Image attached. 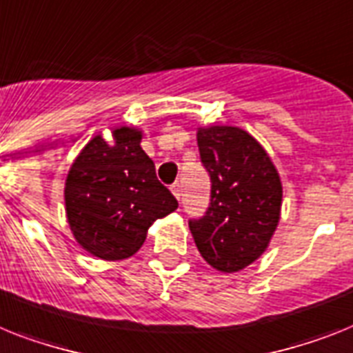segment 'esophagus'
Returning <instances> with one entry per match:
<instances>
[{
  "mask_svg": "<svg viewBox=\"0 0 353 353\" xmlns=\"http://www.w3.org/2000/svg\"><path fill=\"white\" fill-rule=\"evenodd\" d=\"M171 193H173L176 198H180V194H182V185H180L179 182H174L173 185H171Z\"/></svg>",
  "mask_w": 353,
  "mask_h": 353,
  "instance_id": "esophagus-1",
  "label": "esophagus"
}]
</instances>
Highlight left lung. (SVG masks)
I'll return each instance as SVG.
<instances>
[{"label": "left lung", "instance_id": "obj_1", "mask_svg": "<svg viewBox=\"0 0 353 353\" xmlns=\"http://www.w3.org/2000/svg\"><path fill=\"white\" fill-rule=\"evenodd\" d=\"M200 160L211 176V203L189 220L200 254L222 272H238L269 247L281 211V180L267 151L234 126L200 128Z\"/></svg>", "mask_w": 353, "mask_h": 353}]
</instances>
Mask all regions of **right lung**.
I'll use <instances>...</instances> for the list:
<instances>
[{
  "mask_svg": "<svg viewBox=\"0 0 353 353\" xmlns=\"http://www.w3.org/2000/svg\"><path fill=\"white\" fill-rule=\"evenodd\" d=\"M141 141L142 131L126 126L113 130V144L93 137L66 176L70 229L79 245L101 260L135 254L151 223L179 208L157 179L155 164Z\"/></svg>",
  "mask_w": 353,
  "mask_h": 353,
  "instance_id": "right-lung-1",
  "label": "right lung"
}]
</instances>
